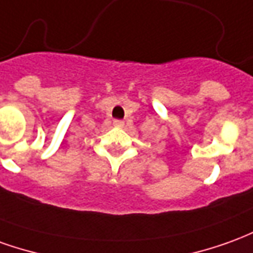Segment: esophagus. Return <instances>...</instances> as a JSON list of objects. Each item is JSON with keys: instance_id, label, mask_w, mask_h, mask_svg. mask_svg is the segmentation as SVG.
<instances>
[{"instance_id": "esophagus-1", "label": "esophagus", "mask_w": 253, "mask_h": 253, "mask_svg": "<svg viewBox=\"0 0 253 253\" xmlns=\"http://www.w3.org/2000/svg\"><path fill=\"white\" fill-rule=\"evenodd\" d=\"M114 125L118 127H122L125 123H123V121H114Z\"/></svg>"}]
</instances>
